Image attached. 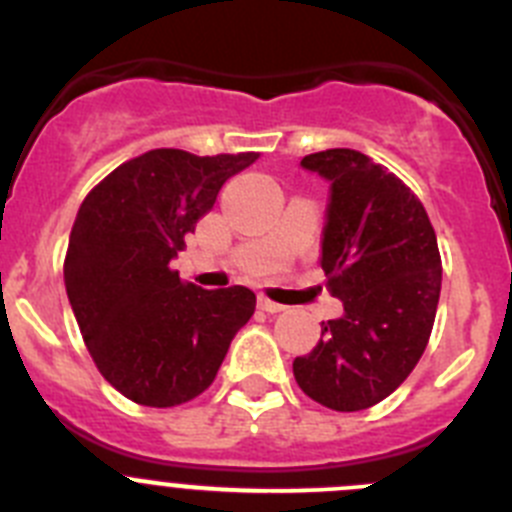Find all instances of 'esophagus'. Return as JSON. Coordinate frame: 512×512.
<instances>
[{
	"mask_svg": "<svg viewBox=\"0 0 512 512\" xmlns=\"http://www.w3.org/2000/svg\"><path fill=\"white\" fill-rule=\"evenodd\" d=\"M259 307L266 312H282L284 310V305H279V302L269 300V297H264V295L259 297Z\"/></svg>",
	"mask_w": 512,
	"mask_h": 512,
	"instance_id": "esophagus-1",
	"label": "esophagus"
}]
</instances>
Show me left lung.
<instances>
[{
    "instance_id": "8db88e82",
    "label": "left lung",
    "mask_w": 512,
    "mask_h": 512,
    "mask_svg": "<svg viewBox=\"0 0 512 512\" xmlns=\"http://www.w3.org/2000/svg\"><path fill=\"white\" fill-rule=\"evenodd\" d=\"M330 182L320 266L343 315L292 364L307 397L356 413L400 387L423 356L441 295V253L423 202L351 148L300 161Z\"/></svg>"
}]
</instances>
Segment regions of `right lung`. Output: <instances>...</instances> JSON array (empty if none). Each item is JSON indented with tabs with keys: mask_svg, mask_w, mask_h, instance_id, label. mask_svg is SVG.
<instances>
[{
	"mask_svg": "<svg viewBox=\"0 0 512 512\" xmlns=\"http://www.w3.org/2000/svg\"><path fill=\"white\" fill-rule=\"evenodd\" d=\"M256 158L156 148L81 202L63 261L66 295L99 374L128 400L174 408L202 395L251 320V289H202L169 264L220 187Z\"/></svg>",
	"mask_w": 512,
	"mask_h": 512,
	"instance_id": "right-lung-1",
	"label": "right lung"
}]
</instances>
